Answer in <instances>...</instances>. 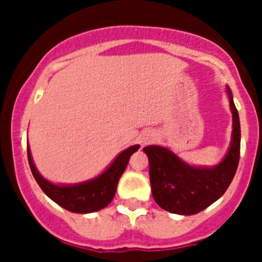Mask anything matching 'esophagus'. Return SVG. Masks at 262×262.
Returning a JSON list of instances; mask_svg holds the SVG:
<instances>
[{
	"label": "esophagus",
	"mask_w": 262,
	"mask_h": 262,
	"mask_svg": "<svg viewBox=\"0 0 262 262\" xmlns=\"http://www.w3.org/2000/svg\"><path fill=\"white\" fill-rule=\"evenodd\" d=\"M144 142H147V139H144Z\"/></svg>",
	"instance_id": "34e87169"
}]
</instances>
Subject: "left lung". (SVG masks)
Here are the masks:
<instances>
[{
  "mask_svg": "<svg viewBox=\"0 0 262 262\" xmlns=\"http://www.w3.org/2000/svg\"><path fill=\"white\" fill-rule=\"evenodd\" d=\"M227 92L232 111V140L230 151L219 165L195 168L166 148H143L149 161L152 195L161 209L180 215L198 214L219 200L232 182L240 159V120L230 88Z\"/></svg>",
  "mask_w": 262,
  "mask_h": 262,
  "instance_id": "left-lung-1",
  "label": "left lung"
}]
</instances>
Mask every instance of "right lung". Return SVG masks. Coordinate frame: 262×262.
Returning a JSON list of instances; mask_svg holds the SVG:
<instances>
[{
	"instance_id": "obj_1",
	"label": "right lung",
	"mask_w": 262,
	"mask_h": 262,
	"mask_svg": "<svg viewBox=\"0 0 262 262\" xmlns=\"http://www.w3.org/2000/svg\"><path fill=\"white\" fill-rule=\"evenodd\" d=\"M139 149V145H133L127 148L111 164L105 172L94 180H90L82 184L71 185V186H60L48 182L41 177L36 170L34 161L31 159L30 148H27V157H29L30 169L32 176L36 180L40 189L50 196L53 202L64 207L66 210L77 214H88L98 210L105 209L106 206L113 201L117 191L118 182L120 176L123 174L128 160L134 152Z\"/></svg>"
}]
</instances>
